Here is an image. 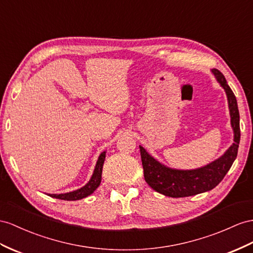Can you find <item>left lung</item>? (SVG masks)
<instances>
[{
  "label": "left lung",
  "instance_id": "obj_1",
  "mask_svg": "<svg viewBox=\"0 0 253 253\" xmlns=\"http://www.w3.org/2000/svg\"><path fill=\"white\" fill-rule=\"evenodd\" d=\"M212 73L216 76L218 82L225 89L226 96H228L231 124L234 130V143L222 157L212 161L211 164L197 170L186 171L169 169L155 160L143 147L140 146L145 182L155 191L163 193L167 197H190L215 188L223 179L237 156L239 140H241V128H239V112L236 97L228 85V82L221 71L213 68Z\"/></svg>",
  "mask_w": 253,
  "mask_h": 253
}]
</instances>
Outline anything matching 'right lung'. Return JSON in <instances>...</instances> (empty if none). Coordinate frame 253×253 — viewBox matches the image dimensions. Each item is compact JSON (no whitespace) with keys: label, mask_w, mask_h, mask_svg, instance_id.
<instances>
[{"label":"right lung","mask_w":253,"mask_h":253,"mask_svg":"<svg viewBox=\"0 0 253 253\" xmlns=\"http://www.w3.org/2000/svg\"><path fill=\"white\" fill-rule=\"evenodd\" d=\"M105 158H106V152H103L100 154L98 160H97L94 173H93L92 177H90L89 182L85 186L82 187V188L78 189L76 191L68 192V193L49 194V196L52 198H55V199L65 200V201H77V200H81L83 198H85V197L89 196V194H92L100 185L102 166H103V163H105Z\"/></svg>","instance_id":"obj_1"}]
</instances>
